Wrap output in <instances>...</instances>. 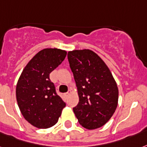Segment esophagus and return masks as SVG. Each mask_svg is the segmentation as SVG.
Instances as JSON below:
<instances>
[{"instance_id":"34e87169","label":"esophagus","mask_w":147,"mask_h":147,"mask_svg":"<svg viewBox=\"0 0 147 147\" xmlns=\"http://www.w3.org/2000/svg\"><path fill=\"white\" fill-rule=\"evenodd\" d=\"M70 94H71V91H69L68 92L65 93V97H68V96H69Z\"/></svg>"}]
</instances>
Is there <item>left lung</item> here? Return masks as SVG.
<instances>
[{"instance_id": "left-lung-1", "label": "left lung", "mask_w": 147, "mask_h": 147, "mask_svg": "<svg viewBox=\"0 0 147 147\" xmlns=\"http://www.w3.org/2000/svg\"><path fill=\"white\" fill-rule=\"evenodd\" d=\"M79 102L73 108L80 125L88 129L104 126L118 106L119 89L102 59L89 49L68 52Z\"/></svg>"}]
</instances>
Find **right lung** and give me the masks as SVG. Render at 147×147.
<instances>
[{
	"instance_id": "1",
	"label": "right lung",
	"mask_w": 147,
	"mask_h": 147,
	"mask_svg": "<svg viewBox=\"0 0 147 147\" xmlns=\"http://www.w3.org/2000/svg\"><path fill=\"white\" fill-rule=\"evenodd\" d=\"M67 51L45 49L24 67L16 86V98L22 116L38 129L55 125L65 106L49 75L64 61Z\"/></svg>"
}]
</instances>
